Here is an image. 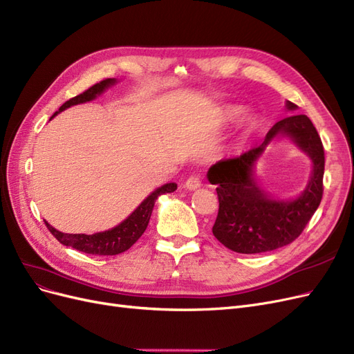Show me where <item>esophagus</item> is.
<instances>
[{
  "label": "esophagus",
  "mask_w": 354,
  "mask_h": 354,
  "mask_svg": "<svg viewBox=\"0 0 354 354\" xmlns=\"http://www.w3.org/2000/svg\"><path fill=\"white\" fill-rule=\"evenodd\" d=\"M185 186H186L189 190H196V189H199V187L202 186V180H201L199 176H190V177L186 180Z\"/></svg>",
  "instance_id": "obj_1"
}]
</instances>
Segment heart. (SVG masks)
<instances>
[{
  "mask_svg": "<svg viewBox=\"0 0 354 354\" xmlns=\"http://www.w3.org/2000/svg\"><path fill=\"white\" fill-rule=\"evenodd\" d=\"M241 109L240 108H237V106H233V108H228L227 109V118H230V120H236V118H239L240 115H241Z\"/></svg>",
  "mask_w": 354,
  "mask_h": 354,
  "instance_id": "heart-1",
  "label": "heart"
}]
</instances>
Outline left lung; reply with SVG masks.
Instances as JSON below:
<instances>
[{"label": "left lung", "instance_id": "obj_1", "mask_svg": "<svg viewBox=\"0 0 354 354\" xmlns=\"http://www.w3.org/2000/svg\"><path fill=\"white\" fill-rule=\"evenodd\" d=\"M287 108L293 111L297 105L287 101ZM278 134L293 138L314 162L310 185L295 201L270 198L251 178L254 162ZM324 167V146L309 117L299 114L279 120L258 148L218 161L209 168L208 180L216 185L219 202L214 236L230 250L246 254L290 245L301 234L321 203Z\"/></svg>", "mask_w": 354, "mask_h": 354}]
</instances>
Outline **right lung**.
<instances>
[{
    "mask_svg": "<svg viewBox=\"0 0 354 354\" xmlns=\"http://www.w3.org/2000/svg\"><path fill=\"white\" fill-rule=\"evenodd\" d=\"M115 83V79H105L100 83L93 84L88 91L75 96L68 101H66L63 105L59 106L58 111L54 114L57 115L59 111H64L66 108L71 105H77L95 100L96 96L101 95L108 86ZM53 115V117H54ZM177 189L176 183H167V185L161 186L152 192L148 198H146L138 208L129 218H126L123 223L118 224L117 227L104 231V233H95V234H66L61 233V231L55 230L50 224H46L48 230L51 231V234L64 246H70L83 253L89 254H104V256H114L118 253H123L129 250L135 243L140 239V236L145 233L146 227L149 224L151 214L153 209L155 201L158 196H161L164 193H173Z\"/></svg>",
    "mask_w": 354,
    "mask_h": 354,
    "instance_id": "right-lung-1",
    "label": "right lung"
}]
</instances>
